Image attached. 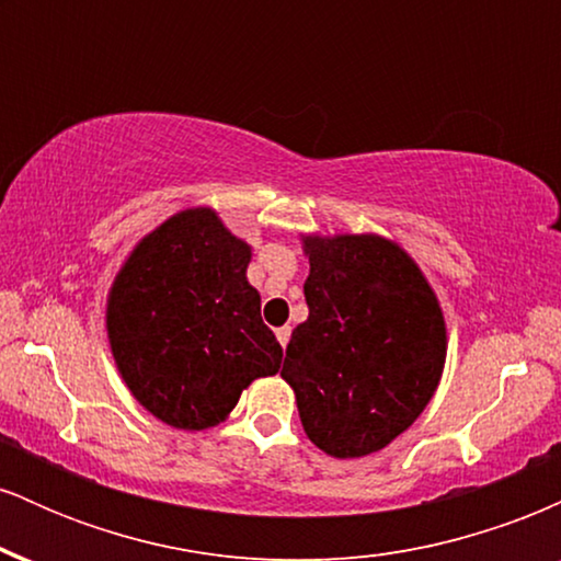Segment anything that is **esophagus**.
I'll use <instances>...</instances> for the list:
<instances>
[{
  "instance_id": "1",
  "label": "esophagus",
  "mask_w": 561,
  "mask_h": 561,
  "mask_svg": "<svg viewBox=\"0 0 561 561\" xmlns=\"http://www.w3.org/2000/svg\"><path fill=\"white\" fill-rule=\"evenodd\" d=\"M289 334H293V330H289V327H279V330H276V340H279L282 347H287Z\"/></svg>"
}]
</instances>
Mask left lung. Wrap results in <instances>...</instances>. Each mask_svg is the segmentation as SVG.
Instances as JSON below:
<instances>
[{"instance_id": "8db88e82", "label": "left lung", "mask_w": 561, "mask_h": 561, "mask_svg": "<svg viewBox=\"0 0 561 561\" xmlns=\"http://www.w3.org/2000/svg\"><path fill=\"white\" fill-rule=\"evenodd\" d=\"M308 319L295 327L282 377L313 446L334 459L382 450L430 403L446 364V321L433 287L377 234L306 237Z\"/></svg>"}]
</instances>
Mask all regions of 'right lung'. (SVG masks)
Returning <instances> with one entry per match:
<instances>
[{"label": "right lung", "instance_id": "right-lung-1", "mask_svg": "<svg viewBox=\"0 0 561 561\" xmlns=\"http://www.w3.org/2000/svg\"><path fill=\"white\" fill-rule=\"evenodd\" d=\"M250 244L210 208L171 216L115 276L107 337L131 396L179 430L214 427L253 379L279 371L282 345L250 287Z\"/></svg>", "mask_w": 561, "mask_h": 561}]
</instances>
